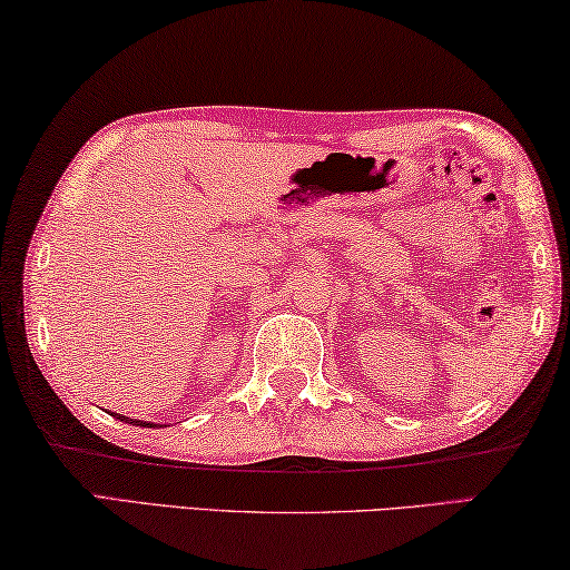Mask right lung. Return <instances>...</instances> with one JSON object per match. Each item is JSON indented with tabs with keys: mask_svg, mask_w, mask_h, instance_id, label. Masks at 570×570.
Masks as SVG:
<instances>
[{
	"mask_svg": "<svg viewBox=\"0 0 570 570\" xmlns=\"http://www.w3.org/2000/svg\"><path fill=\"white\" fill-rule=\"evenodd\" d=\"M116 419H120V422L126 424H136V426H156L154 422H138V419H130V416H124V414H114Z\"/></svg>",
	"mask_w": 570,
	"mask_h": 570,
	"instance_id": "right-lung-1",
	"label": "right lung"
}]
</instances>
